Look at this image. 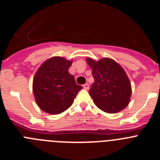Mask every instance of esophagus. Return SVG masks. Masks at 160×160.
<instances>
[{
  "label": "esophagus",
  "mask_w": 160,
  "mask_h": 160,
  "mask_svg": "<svg viewBox=\"0 0 160 160\" xmlns=\"http://www.w3.org/2000/svg\"><path fill=\"white\" fill-rule=\"evenodd\" d=\"M83 88L85 89V90H89V84L88 83H86V84L83 85Z\"/></svg>",
  "instance_id": "obj_1"
}]
</instances>
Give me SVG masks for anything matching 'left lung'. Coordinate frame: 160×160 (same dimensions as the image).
<instances>
[{"label":"left lung","instance_id":"8db88e82","mask_svg":"<svg viewBox=\"0 0 160 160\" xmlns=\"http://www.w3.org/2000/svg\"><path fill=\"white\" fill-rule=\"evenodd\" d=\"M94 78L89 94L100 110L109 114L122 111L129 104L131 86L123 68L113 59L87 58Z\"/></svg>","mask_w":160,"mask_h":160}]
</instances>
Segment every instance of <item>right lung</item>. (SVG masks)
I'll list each match as a JSON object with an SVG mask.
<instances>
[{
  "label": "right lung",
  "mask_w": 160,
  "mask_h": 160,
  "mask_svg": "<svg viewBox=\"0 0 160 160\" xmlns=\"http://www.w3.org/2000/svg\"><path fill=\"white\" fill-rule=\"evenodd\" d=\"M72 61L53 57L38 68L32 81V91L38 106L45 112L58 114L73 104L82 86L68 71Z\"/></svg>",
  "instance_id": "1"
}]
</instances>
